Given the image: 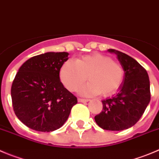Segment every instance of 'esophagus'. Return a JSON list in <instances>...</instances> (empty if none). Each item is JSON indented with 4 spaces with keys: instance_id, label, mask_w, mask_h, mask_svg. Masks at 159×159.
<instances>
[{
    "instance_id": "esophagus-1",
    "label": "esophagus",
    "mask_w": 159,
    "mask_h": 159,
    "mask_svg": "<svg viewBox=\"0 0 159 159\" xmlns=\"http://www.w3.org/2000/svg\"><path fill=\"white\" fill-rule=\"evenodd\" d=\"M90 101L89 99H84V98H78V102H82V103H84V102H88Z\"/></svg>"
}]
</instances>
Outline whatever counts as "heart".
Wrapping results in <instances>:
<instances>
[{"label": "heart", "instance_id": "heart-1", "mask_svg": "<svg viewBox=\"0 0 159 159\" xmlns=\"http://www.w3.org/2000/svg\"><path fill=\"white\" fill-rule=\"evenodd\" d=\"M124 72L119 63L100 53L84 56L75 61L65 62L60 69V79L70 91H75L87 79L89 82L80 89L83 95L101 93L108 96L120 87Z\"/></svg>", "mask_w": 159, "mask_h": 159}]
</instances>
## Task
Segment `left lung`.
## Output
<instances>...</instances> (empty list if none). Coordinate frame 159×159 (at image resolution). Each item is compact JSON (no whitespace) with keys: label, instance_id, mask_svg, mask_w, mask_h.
I'll return each instance as SVG.
<instances>
[{"label":"left lung","instance_id":"obj_1","mask_svg":"<svg viewBox=\"0 0 159 159\" xmlns=\"http://www.w3.org/2000/svg\"><path fill=\"white\" fill-rule=\"evenodd\" d=\"M124 71L123 80L114 97L102 101L103 111L94 117L95 122L106 130L119 131L134 126L151 100L150 81L147 71L130 56L115 49Z\"/></svg>","mask_w":159,"mask_h":159}]
</instances>
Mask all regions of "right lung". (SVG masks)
<instances>
[{"label": "right lung", "mask_w": 159, "mask_h": 159, "mask_svg": "<svg viewBox=\"0 0 159 159\" xmlns=\"http://www.w3.org/2000/svg\"><path fill=\"white\" fill-rule=\"evenodd\" d=\"M68 52H47L27 60L19 68L11 95L18 119L40 132L59 129L77 98L63 86L59 72Z\"/></svg>", "instance_id": "1"}]
</instances>
